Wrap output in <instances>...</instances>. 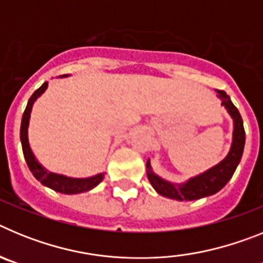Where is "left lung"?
<instances>
[{"mask_svg":"<svg viewBox=\"0 0 263 263\" xmlns=\"http://www.w3.org/2000/svg\"><path fill=\"white\" fill-rule=\"evenodd\" d=\"M216 92L218 99L221 100V105L227 109L228 115L233 120L232 143L227 157L204 173L192 176L182 183L168 182L166 179L160 178L153 171L150 159H147L146 162L147 178L153 188L162 196L178 201H191L215 195L231 180L237 166L241 162L243 147H245V130H243L242 118L238 109L232 103L231 97L224 90H216Z\"/></svg>","mask_w":263,"mask_h":263,"instance_id":"1","label":"left lung"}]
</instances>
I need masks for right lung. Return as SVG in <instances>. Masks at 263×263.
Segmentation results:
<instances>
[{"instance_id": "obj_1", "label": "right lung", "mask_w": 263, "mask_h": 263, "mask_svg": "<svg viewBox=\"0 0 263 263\" xmlns=\"http://www.w3.org/2000/svg\"><path fill=\"white\" fill-rule=\"evenodd\" d=\"M68 75H63L59 78H67ZM48 87V83H43L41 88L32 93V96L30 97L29 103H27L26 109L23 111L22 116V122H21V145H22V152L25 155V159H26V163L29 166L30 171L34 175V178L41 182L42 184L46 185V187L51 188L53 191L60 192V194L66 195H76V194H83V192H88L90 190H93L95 187L103 182L105 173H100L97 175L88 176V178H71V176L62 175V174L52 173V171H48L46 167H43L41 164L36 157L34 155L31 150V146L29 142V125H30V117H31V110L34 103L36 100L45 93L46 89Z\"/></svg>"}]
</instances>
